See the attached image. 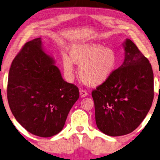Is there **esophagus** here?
<instances>
[{
	"label": "esophagus",
	"instance_id": "1",
	"mask_svg": "<svg viewBox=\"0 0 160 160\" xmlns=\"http://www.w3.org/2000/svg\"><path fill=\"white\" fill-rule=\"evenodd\" d=\"M79 94H80L81 98H84L86 96H87V92H86V91L84 90H81Z\"/></svg>",
	"mask_w": 160,
	"mask_h": 160
}]
</instances>
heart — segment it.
Instances as JSON below:
<instances>
[{
    "label": "heart",
    "instance_id": "b5f03b06",
    "mask_svg": "<svg viewBox=\"0 0 160 160\" xmlns=\"http://www.w3.org/2000/svg\"><path fill=\"white\" fill-rule=\"evenodd\" d=\"M70 57L64 55L63 67L67 77L72 78L74 63L80 64L78 73L83 82L91 86L101 85L111 77L116 69L118 57L111 48L101 44L86 43L76 44L70 48Z\"/></svg>",
    "mask_w": 160,
    "mask_h": 160
}]
</instances>
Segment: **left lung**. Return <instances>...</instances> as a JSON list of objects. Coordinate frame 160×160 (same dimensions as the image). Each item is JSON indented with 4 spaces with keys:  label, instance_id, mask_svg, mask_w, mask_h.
Masks as SVG:
<instances>
[{
    "label": "left lung",
    "instance_id": "1",
    "mask_svg": "<svg viewBox=\"0 0 160 160\" xmlns=\"http://www.w3.org/2000/svg\"><path fill=\"white\" fill-rule=\"evenodd\" d=\"M122 46V64L92 91L96 125L112 137L129 134L139 126L154 98V76L148 59L129 39Z\"/></svg>",
    "mask_w": 160,
    "mask_h": 160
}]
</instances>
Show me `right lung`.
Returning <instances> with one entry per match:
<instances>
[{"instance_id":"add662e5","label":"right lung","mask_w":160,"mask_h":160,"mask_svg":"<svg viewBox=\"0 0 160 160\" xmlns=\"http://www.w3.org/2000/svg\"><path fill=\"white\" fill-rule=\"evenodd\" d=\"M7 97L17 121L42 138L62 131L78 97V88L63 79L41 38L25 43L9 71Z\"/></svg>"}]
</instances>
